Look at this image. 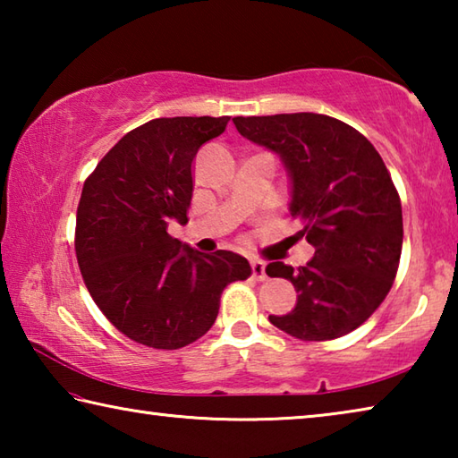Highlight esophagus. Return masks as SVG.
I'll return each mask as SVG.
<instances>
[{
    "label": "esophagus",
    "instance_id": "1",
    "mask_svg": "<svg viewBox=\"0 0 458 458\" xmlns=\"http://www.w3.org/2000/svg\"><path fill=\"white\" fill-rule=\"evenodd\" d=\"M250 267H252V276L257 278V281H265V278H267V265H265V262L252 260Z\"/></svg>",
    "mask_w": 458,
    "mask_h": 458
}]
</instances>
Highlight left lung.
<instances>
[{"instance_id": "8db88e82", "label": "left lung", "mask_w": 458, "mask_h": 458, "mask_svg": "<svg viewBox=\"0 0 458 458\" xmlns=\"http://www.w3.org/2000/svg\"><path fill=\"white\" fill-rule=\"evenodd\" d=\"M238 133L275 151L291 175V216L315 248L305 267L270 262L297 305L268 321L303 341L358 329L382 305L398 273L402 204L390 172L360 131L317 113L236 117Z\"/></svg>"}]
</instances>
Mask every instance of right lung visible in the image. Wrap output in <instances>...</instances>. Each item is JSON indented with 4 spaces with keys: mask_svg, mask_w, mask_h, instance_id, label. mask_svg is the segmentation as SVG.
<instances>
[{
    "mask_svg": "<svg viewBox=\"0 0 458 458\" xmlns=\"http://www.w3.org/2000/svg\"><path fill=\"white\" fill-rule=\"evenodd\" d=\"M230 117L153 119L98 161L76 210V259L84 284L123 335L180 350L212 327L226 284L250 265L230 250L204 254L167 232L188 222L191 161Z\"/></svg>",
    "mask_w": 458,
    "mask_h": 458,
    "instance_id": "1",
    "label": "right lung"
}]
</instances>
